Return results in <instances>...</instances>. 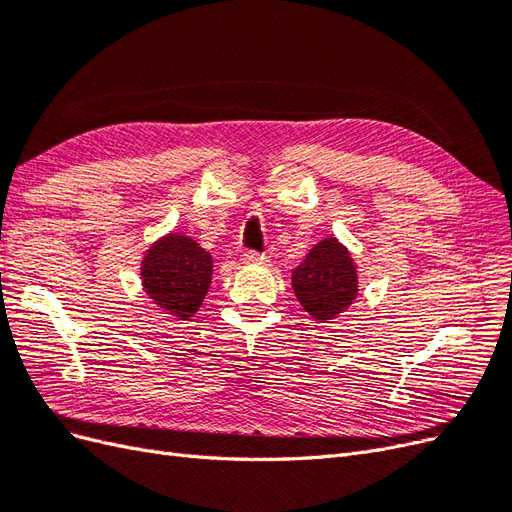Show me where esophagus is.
Wrapping results in <instances>:
<instances>
[{
	"label": "esophagus",
	"instance_id": "34e87169",
	"mask_svg": "<svg viewBox=\"0 0 512 512\" xmlns=\"http://www.w3.org/2000/svg\"><path fill=\"white\" fill-rule=\"evenodd\" d=\"M267 258H265V254H258V252H245L243 254V262L245 265H262V262H265Z\"/></svg>",
	"mask_w": 512,
	"mask_h": 512
}]
</instances>
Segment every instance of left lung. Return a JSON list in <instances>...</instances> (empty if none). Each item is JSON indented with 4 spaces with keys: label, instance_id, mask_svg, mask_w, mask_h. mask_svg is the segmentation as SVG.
Wrapping results in <instances>:
<instances>
[{
    "label": "left lung",
    "instance_id": "8db88e82",
    "mask_svg": "<svg viewBox=\"0 0 512 512\" xmlns=\"http://www.w3.org/2000/svg\"><path fill=\"white\" fill-rule=\"evenodd\" d=\"M292 288L309 316L329 322L356 299L359 273L346 247L335 237H327L292 271Z\"/></svg>",
    "mask_w": 512,
    "mask_h": 512
}]
</instances>
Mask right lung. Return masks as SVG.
<instances>
[{"label": "right lung", "mask_w": 512, "mask_h": 512, "mask_svg": "<svg viewBox=\"0 0 512 512\" xmlns=\"http://www.w3.org/2000/svg\"><path fill=\"white\" fill-rule=\"evenodd\" d=\"M213 260L192 237L170 232L153 243L141 267L147 297L175 320H190L203 305Z\"/></svg>", "instance_id": "add662e5"}]
</instances>
